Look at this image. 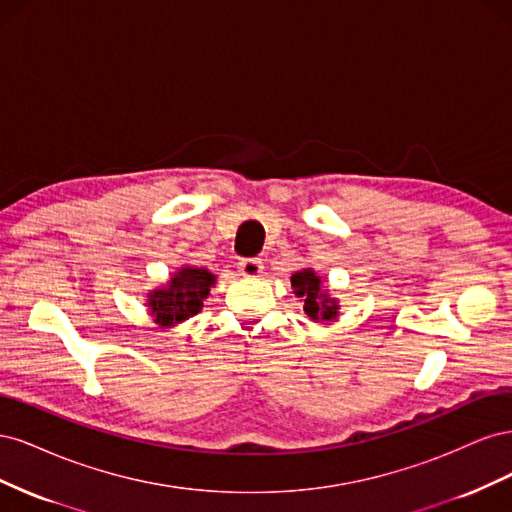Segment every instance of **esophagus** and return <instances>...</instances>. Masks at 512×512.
Here are the masks:
<instances>
[{
    "instance_id": "obj_1",
    "label": "esophagus",
    "mask_w": 512,
    "mask_h": 512,
    "mask_svg": "<svg viewBox=\"0 0 512 512\" xmlns=\"http://www.w3.org/2000/svg\"><path fill=\"white\" fill-rule=\"evenodd\" d=\"M262 262L258 258H245L239 262V273L243 277H258L262 273Z\"/></svg>"
}]
</instances>
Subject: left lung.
<instances>
[{"mask_svg": "<svg viewBox=\"0 0 512 512\" xmlns=\"http://www.w3.org/2000/svg\"><path fill=\"white\" fill-rule=\"evenodd\" d=\"M294 297L303 301V312L314 322H331L339 316V301L331 297L329 288L324 286L320 275L312 269L305 267L301 271H294L290 277Z\"/></svg>", "mask_w": 512, "mask_h": 512, "instance_id": "8db88e82", "label": "left lung"}]
</instances>
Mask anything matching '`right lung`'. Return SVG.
<instances>
[{
	"label": "right lung",
	"mask_w": 512,
	"mask_h": 512,
	"mask_svg": "<svg viewBox=\"0 0 512 512\" xmlns=\"http://www.w3.org/2000/svg\"><path fill=\"white\" fill-rule=\"evenodd\" d=\"M213 286L215 275L209 269L181 265L168 277L166 284L145 294V305L153 322L164 329H173L203 309Z\"/></svg>",
	"instance_id": "obj_1"
}]
</instances>
